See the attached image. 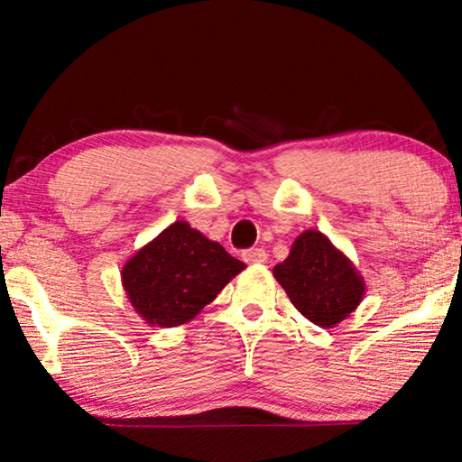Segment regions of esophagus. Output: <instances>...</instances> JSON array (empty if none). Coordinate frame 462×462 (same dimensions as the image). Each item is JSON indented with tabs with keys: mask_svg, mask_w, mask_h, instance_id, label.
<instances>
[{
	"mask_svg": "<svg viewBox=\"0 0 462 462\" xmlns=\"http://www.w3.org/2000/svg\"><path fill=\"white\" fill-rule=\"evenodd\" d=\"M244 261L250 263V264H258V263H264L267 261V252L263 248H250V250H244Z\"/></svg>",
	"mask_w": 462,
	"mask_h": 462,
	"instance_id": "esophagus-1",
	"label": "esophagus"
}]
</instances>
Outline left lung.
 Masks as SVG:
<instances>
[{"label": "left lung", "mask_w": 462, "mask_h": 462, "mask_svg": "<svg viewBox=\"0 0 462 462\" xmlns=\"http://www.w3.org/2000/svg\"><path fill=\"white\" fill-rule=\"evenodd\" d=\"M273 275L292 305L321 328L343 321L364 296V282L356 267L319 231L300 233Z\"/></svg>", "instance_id": "obj_1"}]
</instances>
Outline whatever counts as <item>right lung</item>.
<instances>
[{
	"mask_svg": "<svg viewBox=\"0 0 462 462\" xmlns=\"http://www.w3.org/2000/svg\"><path fill=\"white\" fill-rule=\"evenodd\" d=\"M244 267L218 242L179 220L125 263L122 282L147 324L172 328L193 319Z\"/></svg>",
	"mask_w": 462,
	"mask_h": 462,
	"instance_id": "right-lung-1",
	"label": "right lung"
}]
</instances>
